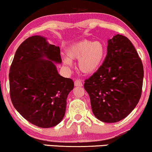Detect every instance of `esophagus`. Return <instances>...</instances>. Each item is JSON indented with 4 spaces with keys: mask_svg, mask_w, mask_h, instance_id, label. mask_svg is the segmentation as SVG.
Returning <instances> with one entry per match:
<instances>
[{
    "mask_svg": "<svg viewBox=\"0 0 152 152\" xmlns=\"http://www.w3.org/2000/svg\"><path fill=\"white\" fill-rule=\"evenodd\" d=\"M75 86H82V81L80 80H77L75 81Z\"/></svg>",
    "mask_w": 152,
    "mask_h": 152,
    "instance_id": "1",
    "label": "esophagus"
}]
</instances>
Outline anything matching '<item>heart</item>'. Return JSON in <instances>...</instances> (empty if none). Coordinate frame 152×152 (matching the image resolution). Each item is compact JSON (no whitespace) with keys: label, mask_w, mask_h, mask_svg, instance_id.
I'll use <instances>...</instances> for the list:
<instances>
[{"label":"heart","mask_w":152,"mask_h":152,"mask_svg":"<svg viewBox=\"0 0 152 152\" xmlns=\"http://www.w3.org/2000/svg\"><path fill=\"white\" fill-rule=\"evenodd\" d=\"M63 64L67 68L73 66L72 60L78 59L80 71L86 75L94 73L102 64L105 55L104 45L99 41L84 40L75 43L66 51Z\"/></svg>","instance_id":"1"}]
</instances>
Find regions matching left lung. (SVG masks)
<instances>
[{"mask_svg":"<svg viewBox=\"0 0 152 152\" xmlns=\"http://www.w3.org/2000/svg\"><path fill=\"white\" fill-rule=\"evenodd\" d=\"M143 77L142 61L129 39L121 34L109 39L104 61L84 86L95 117L107 123L126 118L140 100Z\"/></svg>","mask_w":152,"mask_h":152,"instance_id":"left-lung-1","label":"left lung"}]
</instances>
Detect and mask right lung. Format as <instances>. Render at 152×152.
Masks as SVG:
<instances>
[{
	"label": "right lung",
	"mask_w": 152,
	"mask_h": 152,
	"mask_svg": "<svg viewBox=\"0 0 152 152\" xmlns=\"http://www.w3.org/2000/svg\"><path fill=\"white\" fill-rule=\"evenodd\" d=\"M59 46L35 35L18 48L10 70V97L18 113L41 128L53 127L65 115L66 100L74 88L71 79L59 74Z\"/></svg>",
	"instance_id": "right-lung-1"
}]
</instances>
